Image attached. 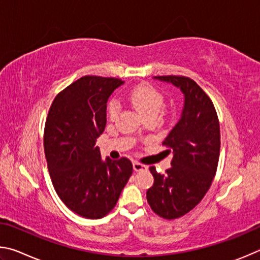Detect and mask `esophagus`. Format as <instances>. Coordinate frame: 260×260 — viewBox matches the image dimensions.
Returning a JSON list of instances; mask_svg holds the SVG:
<instances>
[{
    "mask_svg": "<svg viewBox=\"0 0 260 260\" xmlns=\"http://www.w3.org/2000/svg\"><path fill=\"white\" fill-rule=\"evenodd\" d=\"M134 170L135 171H143V170H147V166L142 165V163H138V162H134Z\"/></svg>",
    "mask_w": 260,
    "mask_h": 260,
    "instance_id": "1",
    "label": "esophagus"
}]
</instances>
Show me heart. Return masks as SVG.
Segmentation results:
<instances>
[{"mask_svg":"<svg viewBox=\"0 0 260 260\" xmlns=\"http://www.w3.org/2000/svg\"><path fill=\"white\" fill-rule=\"evenodd\" d=\"M129 100L134 108L142 116H146L149 115V114L157 115V113L160 112L163 105L162 93L154 88V86L148 84H140L131 90V92L129 93ZM118 111H120L118 103L116 100H112L108 104L107 108L108 117L111 120H115Z\"/></svg>","mask_w":260,"mask_h":260,"instance_id":"heart-1","label":"heart"}]
</instances>
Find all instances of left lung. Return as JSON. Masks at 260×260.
Here are the masks:
<instances>
[{
  "label": "left lung",
  "mask_w": 260,
  "mask_h": 260,
  "mask_svg": "<svg viewBox=\"0 0 260 260\" xmlns=\"http://www.w3.org/2000/svg\"><path fill=\"white\" fill-rule=\"evenodd\" d=\"M154 79L184 94L179 120L162 143L174 154L172 167L165 175L149 168L154 184L146 195L156 215L175 219L197 207L210 188L220 152L219 122L210 98L193 80L175 75Z\"/></svg>",
  "instance_id": "1"
}]
</instances>
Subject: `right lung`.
Wrapping results in <instances>:
<instances>
[{"instance_id":"add662e5","label":"right lung","mask_w":260,"mask_h":260,"mask_svg":"<svg viewBox=\"0 0 260 260\" xmlns=\"http://www.w3.org/2000/svg\"><path fill=\"white\" fill-rule=\"evenodd\" d=\"M123 83L81 77L54 98L45 121L44 152L53 187L72 211L89 219L115 207L133 175L130 160H103L95 146L106 126L107 100Z\"/></svg>"}]
</instances>
